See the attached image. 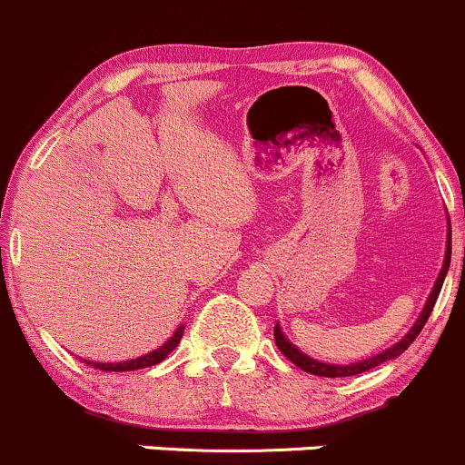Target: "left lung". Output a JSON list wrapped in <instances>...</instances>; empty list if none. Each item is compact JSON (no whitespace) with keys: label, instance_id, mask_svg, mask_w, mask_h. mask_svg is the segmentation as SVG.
<instances>
[{"label":"left lung","instance_id":"left-lung-1","mask_svg":"<svg viewBox=\"0 0 465 465\" xmlns=\"http://www.w3.org/2000/svg\"><path fill=\"white\" fill-rule=\"evenodd\" d=\"M450 254H452V247H450V241H448V252H445V262H443V267H440V274H439V279H436L432 294H430V299H428V303H425L423 312H420L419 322L414 323V328H411V331L407 332V335L402 337V340L398 341V344H393L391 349L382 351V353H380V355H373V358L362 360V362H358V364H346V367H344V364H326V362H317V360H312V358H308V355H303L302 351L294 349V346L290 344L288 340H285L283 332H281V328H279V323H276V326H274V341H276V346H279L281 353H283L285 358L290 360V362L297 364L299 369H303V371L312 373V376H323V378L358 376V373L369 371V369H376L378 364L387 362V360L398 358V355H401L402 351L410 349L411 341H414L416 337H419V332L423 331V326H425V323H428L430 315H432V308H434L436 299H439L440 285H443L445 274H448V267H450Z\"/></svg>","mask_w":465,"mask_h":465}]
</instances>
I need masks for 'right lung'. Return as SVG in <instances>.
<instances>
[{
  "mask_svg": "<svg viewBox=\"0 0 465 465\" xmlns=\"http://www.w3.org/2000/svg\"><path fill=\"white\" fill-rule=\"evenodd\" d=\"M182 332H184V326L177 328L175 335H173L171 340L166 341V344L159 346L157 351H150L148 355H142V358H137V360H128V362H116V364L89 362V360H85V364H89V367H94V369H101V371H134V369L153 367V364H159V362H162L163 358H168V353H171V351L175 349L177 344H180Z\"/></svg>",
  "mask_w": 465,
  "mask_h": 465,
  "instance_id": "1",
  "label": "right lung"
}]
</instances>
